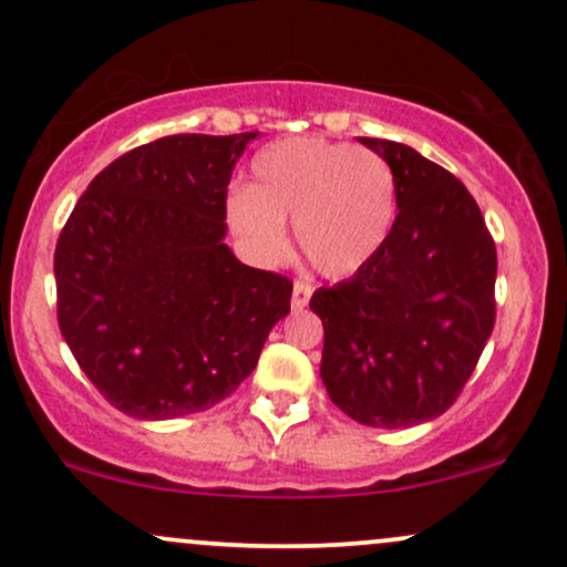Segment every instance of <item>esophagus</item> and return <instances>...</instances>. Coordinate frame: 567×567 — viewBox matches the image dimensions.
Returning <instances> with one entry per match:
<instances>
[{
    "label": "esophagus",
    "instance_id": "34e87169",
    "mask_svg": "<svg viewBox=\"0 0 567 567\" xmlns=\"http://www.w3.org/2000/svg\"><path fill=\"white\" fill-rule=\"evenodd\" d=\"M311 292H315V288H311L309 282L296 279V285H292V309H306V306H309Z\"/></svg>",
    "mask_w": 567,
    "mask_h": 567
}]
</instances>
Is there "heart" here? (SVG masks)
<instances>
[{
  "mask_svg": "<svg viewBox=\"0 0 567 567\" xmlns=\"http://www.w3.org/2000/svg\"><path fill=\"white\" fill-rule=\"evenodd\" d=\"M396 205L392 165L365 146L288 138L266 146L250 165V186L231 188L226 220L261 261L285 252L292 220L311 269L347 277L389 237Z\"/></svg>",
  "mask_w": 567,
  "mask_h": 567,
  "instance_id": "heart-1",
  "label": "heart"
}]
</instances>
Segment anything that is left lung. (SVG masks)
Here are the masks:
<instances>
[{
  "label": "left lung",
  "instance_id": "left-lung-1",
  "mask_svg": "<svg viewBox=\"0 0 567 567\" xmlns=\"http://www.w3.org/2000/svg\"><path fill=\"white\" fill-rule=\"evenodd\" d=\"M392 165L396 218L354 277L311 296L322 383L357 424L437 419L464 392L496 324V243L466 186L405 143L360 138Z\"/></svg>",
  "mask_w": 567,
  "mask_h": 567
}]
</instances>
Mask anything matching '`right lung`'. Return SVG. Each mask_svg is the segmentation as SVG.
I'll use <instances>...</instances> for the list:
<instances>
[{
	"label": "right lung",
	"instance_id": "add662e5",
	"mask_svg": "<svg viewBox=\"0 0 567 567\" xmlns=\"http://www.w3.org/2000/svg\"><path fill=\"white\" fill-rule=\"evenodd\" d=\"M258 133H178L95 175L55 245L58 324L109 405L202 413L243 383L292 282L224 245L234 165Z\"/></svg>",
	"mask_w": 567,
	"mask_h": 567
}]
</instances>
